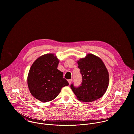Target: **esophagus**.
Segmentation results:
<instances>
[{
    "label": "esophagus",
    "mask_w": 134,
    "mask_h": 134,
    "mask_svg": "<svg viewBox=\"0 0 134 134\" xmlns=\"http://www.w3.org/2000/svg\"><path fill=\"white\" fill-rule=\"evenodd\" d=\"M68 81L69 82V84H70L71 83V81H72V79H69L68 80Z\"/></svg>",
    "instance_id": "esophagus-1"
}]
</instances>
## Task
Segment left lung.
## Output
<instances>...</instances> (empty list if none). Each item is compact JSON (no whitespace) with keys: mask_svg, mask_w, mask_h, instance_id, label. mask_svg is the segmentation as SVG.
Segmentation results:
<instances>
[{"mask_svg":"<svg viewBox=\"0 0 134 134\" xmlns=\"http://www.w3.org/2000/svg\"><path fill=\"white\" fill-rule=\"evenodd\" d=\"M77 64L82 75V82L78 87L70 85L77 99L80 102H92L102 97L109 83L108 71L102 60L89 54L80 59Z\"/></svg>","mask_w":134,"mask_h":134,"instance_id":"8db88e82","label":"left lung"}]
</instances>
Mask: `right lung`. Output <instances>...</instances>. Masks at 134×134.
I'll return each instance as SVG.
<instances>
[{
	"label": "right lung",
	"instance_id": "1",
	"mask_svg": "<svg viewBox=\"0 0 134 134\" xmlns=\"http://www.w3.org/2000/svg\"><path fill=\"white\" fill-rule=\"evenodd\" d=\"M59 60L53 54H47L38 58L31 65L27 78L31 94L42 102L54 99L68 82L63 72L57 69Z\"/></svg>",
	"mask_w": 134,
	"mask_h": 134
}]
</instances>
